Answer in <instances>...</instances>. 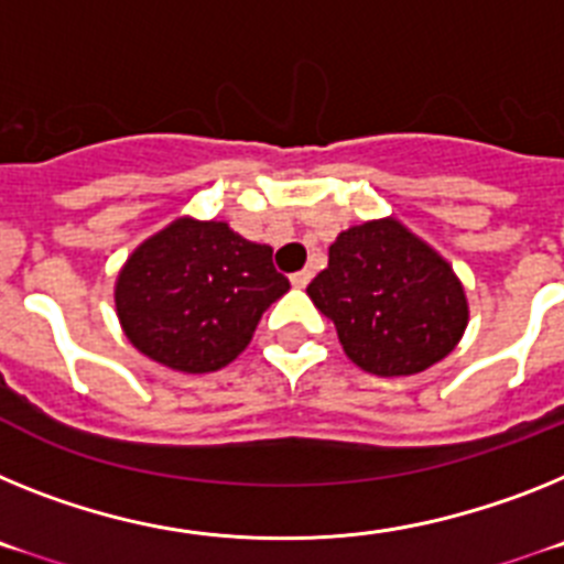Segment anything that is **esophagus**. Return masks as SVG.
I'll use <instances>...</instances> for the list:
<instances>
[{"mask_svg": "<svg viewBox=\"0 0 564 564\" xmlns=\"http://www.w3.org/2000/svg\"><path fill=\"white\" fill-rule=\"evenodd\" d=\"M289 281H292V286H295V289H303L306 283L312 281V272H310V269H301V272H295V275L289 278Z\"/></svg>", "mask_w": 564, "mask_h": 564, "instance_id": "obj_1", "label": "esophagus"}]
</instances>
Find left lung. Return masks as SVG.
I'll return each instance as SVG.
<instances>
[{"label":"left lung","mask_w":564,"mask_h":564,"mask_svg":"<svg viewBox=\"0 0 564 564\" xmlns=\"http://www.w3.org/2000/svg\"><path fill=\"white\" fill-rule=\"evenodd\" d=\"M306 295L335 323L351 364L380 377L425 371L468 326L454 269L394 218L337 235Z\"/></svg>","instance_id":"8db88e82"}]
</instances>
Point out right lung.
I'll list each match as a JSON object with an SVG mask.
<instances>
[{"instance_id": "1", "label": "right lung", "mask_w": 564, "mask_h": 564, "mask_svg": "<svg viewBox=\"0 0 564 564\" xmlns=\"http://www.w3.org/2000/svg\"><path fill=\"white\" fill-rule=\"evenodd\" d=\"M286 289L272 249L224 221L181 218L130 254L116 281V310L141 355L204 375L247 349L261 315Z\"/></svg>"}]
</instances>
